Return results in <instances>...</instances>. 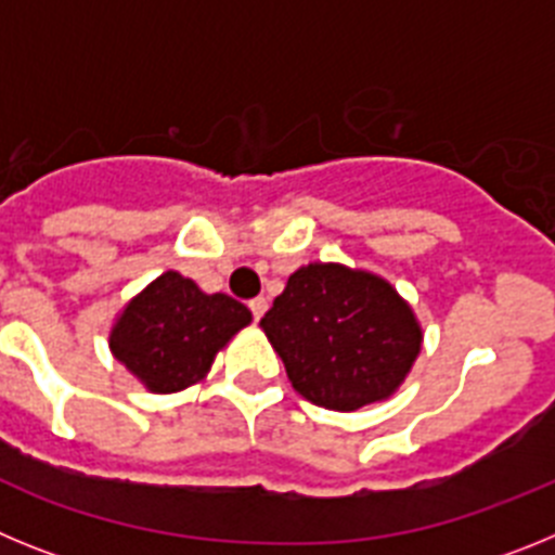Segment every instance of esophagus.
Masks as SVG:
<instances>
[{
    "mask_svg": "<svg viewBox=\"0 0 555 555\" xmlns=\"http://www.w3.org/2000/svg\"><path fill=\"white\" fill-rule=\"evenodd\" d=\"M267 308H269L267 297H255V300H249V311H253L255 320H261L263 313H267Z\"/></svg>",
    "mask_w": 555,
    "mask_h": 555,
    "instance_id": "obj_1",
    "label": "esophagus"
}]
</instances>
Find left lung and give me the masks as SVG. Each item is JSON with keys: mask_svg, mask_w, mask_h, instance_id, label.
<instances>
[{"mask_svg": "<svg viewBox=\"0 0 555 555\" xmlns=\"http://www.w3.org/2000/svg\"><path fill=\"white\" fill-rule=\"evenodd\" d=\"M261 327L294 389L331 411L389 400L423 347V327L397 288L345 263L297 269Z\"/></svg>", "mask_w": 555, "mask_h": 555, "instance_id": "8db88e82", "label": "left lung"}]
</instances>
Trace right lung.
Returning a JSON list of instances; mask_svg holds the SVG:
<instances>
[{"label":"right lung","instance_id":"add662e5","mask_svg":"<svg viewBox=\"0 0 555 555\" xmlns=\"http://www.w3.org/2000/svg\"><path fill=\"white\" fill-rule=\"evenodd\" d=\"M249 322L247 306L228 294H205L169 269L127 302L107 345L146 389L171 395L199 384L217 352Z\"/></svg>","mask_w":555,"mask_h":555}]
</instances>
